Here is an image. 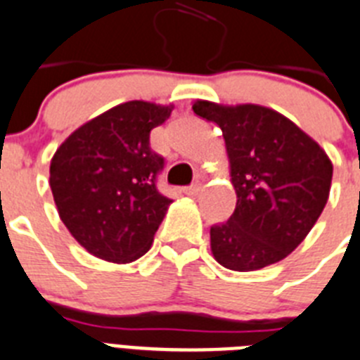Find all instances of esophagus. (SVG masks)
I'll list each match as a JSON object with an SVG mask.
<instances>
[{
	"instance_id": "34e87169",
	"label": "esophagus",
	"mask_w": 360,
	"mask_h": 360,
	"mask_svg": "<svg viewBox=\"0 0 360 360\" xmlns=\"http://www.w3.org/2000/svg\"><path fill=\"white\" fill-rule=\"evenodd\" d=\"M199 192H201V183H195V185L188 186V188H185V194L186 195H198Z\"/></svg>"
}]
</instances>
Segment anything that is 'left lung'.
Returning <instances> with one entry per match:
<instances>
[{"mask_svg":"<svg viewBox=\"0 0 360 360\" xmlns=\"http://www.w3.org/2000/svg\"><path fill=\"white\" fill-rule=\"evenodd\" d=\"M225 139L236 208L210 226V249L231 271H258L300 245L324 210L333 165L316 141L282 113L258 104H192Z\"/></svg>","mask_w":360,"mask_h":360,"instance_id":"obj_1","label":"left lung"}]
</instances>
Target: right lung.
I'll use <instances>...</instances> for the list:
<instances>
[{
	"label": "right lung",
	"mask_w": 360,
	"mask_h": 360,
	"mask_svg": "<svg viewBox=\"0 0 360 360\" xmlns=\"http://www.w3.org/2000/svg\"><path fill=\"white\" fill-rule=\"evenodd\" d=\"M174 105L129 101L82 124L51 159L49 185L60 219L96 258L129 264L150 250L172 199L157 190L165 159L150 131Z\"/></svg>",
	"instance_id": "add662e5"
}]
</instances>
